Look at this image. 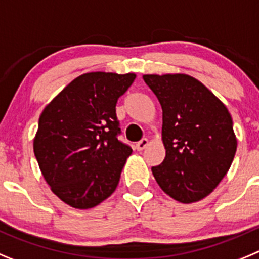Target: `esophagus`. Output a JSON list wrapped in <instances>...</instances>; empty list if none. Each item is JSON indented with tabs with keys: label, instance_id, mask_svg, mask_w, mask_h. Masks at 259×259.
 Returning a JSON list of instances; mask_svg holds the SVG:
<instances>
[{
	"label": "esophagus",
	"instance_id": "1",
	"mask_svg": "<svg viewBox=\"0 0 259 259\" xmlns=\"http://www.w3.org/2000/svg\"><path fill=\"white\" fill-rule=\"evenodd\" d=\"M147 146H148V139L143 138V139H141L138 143H137V146L135 147H137V150L138 151H143Z\"/></svg>",
	"mask_w": 259,
	"mask_h": 259
}]
</instances>
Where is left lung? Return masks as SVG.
I'll return each instance as SVG.
<instances>
[{
    "mask_svg": "<svg viewBox=\"0 0 259 259\" xmlns=\"http://www.w3.org/2000/svg\"><path fill=\"white\" fill-rule=\"evenodd\" d=\"M162 108L164 161L152 166L166 195L183 204L213 192L236 153L232 118L225 104L188 74H144Z\"/></svg>",
    "mask_w": 259,
    "mask_h": 259,
    "instance_id": "1",
    "label": "left lung"
}]
</instances>
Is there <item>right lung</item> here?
Here are the masks:
<instances>
[{"label": "right lung", "instance_id": "obj_1", "mask_svg": "<svg viewBox=\"0 0 259 259\" xmlns=\"http://www.w3.org/2000/svg\"><path fill=\"white\" fill-rule=\"evenodd\" d=\"M134 80L135 73H83L39 116L34 156L51 191L72 208H94L117 187L133 150L117 139L116 103Z\"/></svg>", "mask_w": 259, "mask_h": 259}]
</instances>
